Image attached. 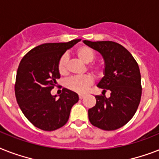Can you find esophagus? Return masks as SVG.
Instances as JSON below:
<instances>
[{"mask_svg": "<svg viewBox=\"0 0 159 159\" xmlns=\"http://www.w3.org/2000/svg\"><path fill=\"white\" fill-rule=\"evenodd\" d=\"M85 97V95H83V94H80L79 95V99L80 100H82L83 98Z\"/></svg>", "mask_w": 159, "mask_h": 159, "instance_id": "obj_1", "label": "esophagus"}]
</instances>
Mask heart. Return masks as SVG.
<instances>
[{"instance_id": "obj_1", "label": "heart", "mask_w": 159, "mask_h": 159, "mask_svg": "<svg viewBox=\"0 0 159 159\" xmlns=\"http://www.w3.org/2000/svg\"><path fill=\"white\" fill-rule=\"evenodd\" d=\"M76 55L80 60L85 64H89L92 62L95 58V53L93 49L86 46H82L76 50ZM94 71L98 70L96 67L91 66ZM58 71L60 75H65L68 73V60L66 55H63L59 59L58 63ZM92 83V78L90 76L82 77H73L68 78L65 82V86L71 91L77 93L86 92V90Z\"/></svg>"}]
</instances>
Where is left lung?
Listing matches in <instances>:
<instances>
[{
	"label": "left lung",
	"instance_id": "left-lung-1",
	"mask_svg": "<svg viewBox=\"0 0 159 159\" xmlns=\"http://www.w3.org/2000/svg\"><path fill=\"white\" fill-rule=\"evenodd\" d=\"M83 42L100 53L104 60V77L97 84L103 92L108 90L110 97L95 95L96 104L88 110L93 126L113 131L132 118L141 97V77L137 62L125 47L114 42Z\"/></svg>",
	"mask_w": 159,
	"mask_h": 159
}]
</instances>
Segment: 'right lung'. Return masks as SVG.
<instances>
[{
	"label": "right lung",
	"instance_id": "right-lung-1",
	"mask_svg": "<svg viewBox=\"0 0 159 159\" xmlns=\"http://www.w3.org/2000/svg\"><path fill=\"white\" fill-rule=\"evenodd\" d=\"M80 41L37 46L19 64L15 86L16 100L24 116L37 128L50 131L62 127L68 122L73 104L79 100L77 93L68 89H63L58 99L50 91L60 77L59 59Z\"/></svg>",
	"mask_w": 159,
	"mask_h": 159
}]
</instances>
